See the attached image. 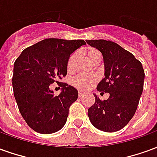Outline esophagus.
I'll return each mask as SVG.
<instances>
[{
    "label": "esophagus",
    "mask_w": 157,
    "mask_h": 157,
    "mask_svg": "<svg viewBox=\"0 0 157 157\" xmlns=\"http://www.w3.org/2000/svg\"><path fill=\"white\" fill-rule=\"evenodd\" d=\"M83 95H84V92H78V97H79V98H81V97H82Z\"/></svg>",
    "instance_id": "obj_1"
}]
</instances>
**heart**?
I'll return each instance as SVG.
<instances>
[{"instance_id":"1","label":"heart","mask_w":157,"mask_h":157,"mask_svg":"<svg viewBox=\"0 0 157 157\" xmlns=\"http://www.w3.org/2000/svg\"><path fill=\"white\" fill-rule=\"evenodd\" d=\"M82 53L92 64H95L96 62L101 59V54L95 48L88 47L85 48ZM76 59L77 56L75 53H73L69 56L66 63V69L68 73H73L75 71ZM97 82H98V77L96 75H79L73 80L72 84L75 88H77L80 91H86L95 85Z\"/></svg>"}]
</instances>
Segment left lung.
I'll return each instance as SVG.
<instances>
[{
	"mask_svg": "<svg viewBox=\"0 0 157 157\" xmlns=\"http://www.w3.org/2000/svg\"><path fill=\"white\" fill-rule=\"evenodd\" d=\"M86 43L98 48L104 60L105 77L97 90L109 93V98L102 101L94 94L95 103L89 108L88 117L100 130L118 131L135 115L144 87V69L130 52L114 42L98 39Z\"/></svg>",
	"mask_w": 157,
	"mask_h": 157,
	"instance_id": "obj_1",
	"label": "left lung"
}]
</instances>
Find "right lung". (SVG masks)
Returning <instances> with one entry per match:
<instances>
[{
    "label": "right lung",
    "mask_w": 157,
    "mask_h": 157,
    "mask_svg": "<svg viewBox=\"0 0 157 157\" xmlns=\"http://www.w3.org/2000/svg\"><path fill=\"white\" fill-rule=\"evenodd\" d=\"M84 44L82 39H46L26 48L16 59L13 93L22 118L34 131L52 134L65 125L78 92L59 80L67 74L69 56ZM54 82L62 87L58 96L49 89Z\"/></svg>",
    "instance_id": "obj_1"
}]
</instances>
